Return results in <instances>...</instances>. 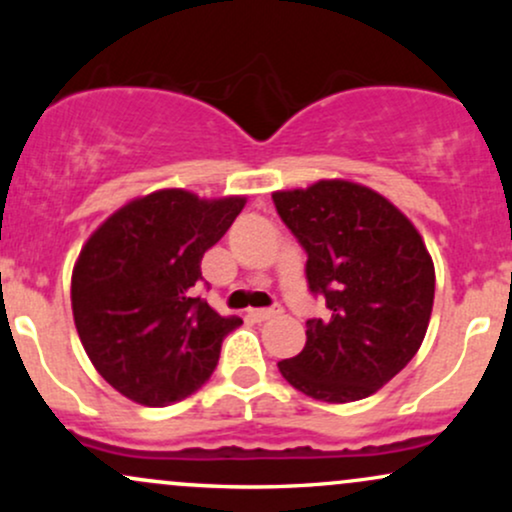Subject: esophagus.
<instances>
[{
    "mask_svg": "<svg viewBox=\"0 0 512 512\" xmlns=\"http://www.w3.org/2000/svg\"><path fill=\"white\" fill-rule=\"evenodd\" d=\"M281 310H276V308H255V310H250V317L255 322H267V320H272V317H276L279 315Z\"/></svg>",
    "mask_w": 512,
    "mask_h": 512,
    "instance_id": "1",
    "label": "esophagus"
}]
</instances>
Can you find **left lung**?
I'll use <instances>...</instances> for the list:
<instances>
[{
    "label": "left lung",
    "instance_id": "1",
    "mask_svg": "<svg viewBox=\"0 0 512 512\" xmlns=\"http://www.w3.org/2000/svg\"><path fill=\"white\" fill-rule=\"evenodd\" d=\"M308 252V284L327 317L305 322V346L279 361L289 385L320 402L366 399L424 342L436 269L424 238L390 199L361 182L317 180L272 192Z\"/></svg>",
    "mask_w": 512,
    "mask_h": 512
}]
</instances>
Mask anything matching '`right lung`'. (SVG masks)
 <instances>
[{
	"mask_svg": "<svg viewBox=\"0 0 512 512\" xmlns=\"http://www.w3.org/2000/svg\"><path fill=\"white\" fill-rule=\"evenodd\" d=\"M245 202L166 187L129 199L88 236L72 272L74 325L93 368L122 397L168 407L214 373L223 337L243 320L192 298V286Z\"/></svg>",
	"mask_w": 512,
	"mask_h": 512,
	"instance_id": "right-lung-1",
	"label": "right lung"
}]
</instances>
